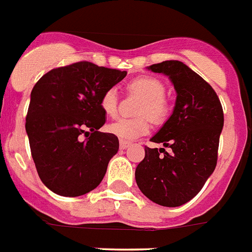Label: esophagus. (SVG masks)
I'll return each mask as SVG.
<instances>
[{
	"mask_svg": "<svg viewBox=\"0 0 252 252\" xmlns=\"http://www.w3.org/2000/svg\"><path fill=\"white\" fill-rule=\"evenodd\" d=\"M128 147H130V143H128V141H120V148H121L122 150L127 149Z\"/></svg>",
	"mask_w": 252,
	"mask_h": 252,
	"instance_id": "obj_1",
	"label": "esophagus"
}]
</instances>
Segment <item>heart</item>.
<instances>
[{
	"label": "heart",
	"mask_w": 252,
	"mask_h": 252,
	"mask_svg": "<svg viewBox=\"0 0 252 252\" xmlns=\"http://www.w3.org/2000/svg\"><path fill=\"white\" fill-rule=\"evenodd\" d=\"M128 89L144 96V100L139 108V115H141V117L120 118L109 125V132L122 141H132L143 135H147L150 130L149 118L154 122H160L167 117L169 111L168 103L164 99V84L157 77H137L131 81ZM100 107L109 117H115L117 115L118 95L116 88H109L103 93Z\"/></svg>",
	"instance_id": "1"
}]
</instances>
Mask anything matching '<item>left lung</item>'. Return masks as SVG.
Instances as JSON below:
<instances>
[{"label":"left lung","mask_w":252,"mask_h":252,"mask_svg":"<svg viewBox=\"0 0 252 252\" xmlns=\"http://www.w3.org/2000/svg\"><path fill=\"white\" fill-rule=\"evenodd\" d=\"M148 68L167 75L177 98L171 117L150 139L169 150L145 147L135 180L153 203L175 208L196 196L216 169L224 116L214 89L184 62L171 60Z\"/></svg>","instance_id":"left-lung-1"}]
</instances>
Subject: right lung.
<instances>
[{"mask_svg": "<svg viewBox=\"0 0 252 252\" xmlns=\"http://www.w3.org/2000/svg\"><path fill=\"white\" fill-rule=\"evenodd\" d=\"M126 74L81 61L53 68L34 85L25 130L39 178L57 195L80 196L102 182L120 144L98 131L105 124L100 98Z\"/></svg>", "mask_w": 252, "mask_h": 252, "instance_id": "1", "label": "right lung"}]
</instances>
